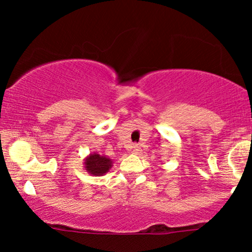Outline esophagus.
I'll return each mask as SVG.
<instances>
[{
	"instance_id": "obj_1",
	"label": "esophagus",
	"mask_w": 252,
	"mask_h": 252,
	"mask_svg": "<svg viewBox=\"0 0 252 252\" xmlns=\"http://www.w3.org/2000/svg\"><path fill=\"white\" fill-rule=\"evenodd\" d=\"M131 150H132V153H135V154H140V153H141V147L138 146V144H132Z\"/></svg>"
}]
</instances>
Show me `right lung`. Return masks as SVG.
<instances>
[{
  "label": "right lung",
  "mask_w": 252,
  "mask_h": 252,
  "mask_svg": "<svg viewBox=\"0 0 252 252\" xmlns=\"http://www.w3.org/2000/svg\"><path fill=\"white\" fill-rule=\"evenodd\" d=\"M111 168V160L99 154H91L85 161V169L92 175H103Z\"/></svg>",
  "instance_id": "right-lung-1"
}]
</instances>
